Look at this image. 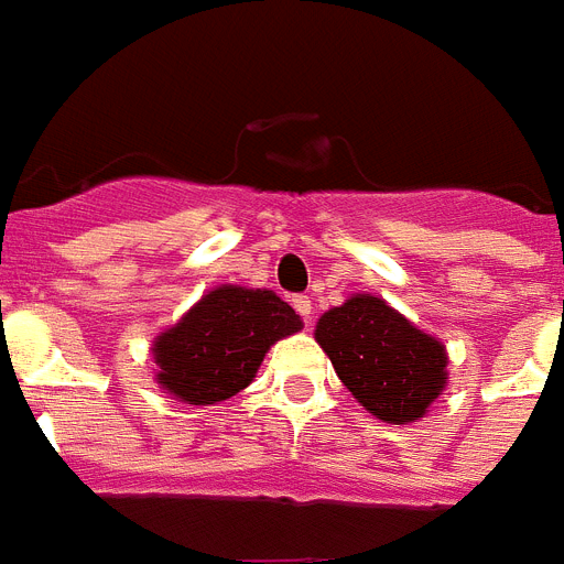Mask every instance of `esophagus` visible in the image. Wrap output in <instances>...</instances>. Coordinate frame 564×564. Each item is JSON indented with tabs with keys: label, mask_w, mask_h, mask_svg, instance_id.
<instances>
[{
	"label": "esophagus",
	"mask_w": 564,
	"mask_h": 564,
	"mask_svg": "<svg viewBox=\"0 0 564 564\" xmlns=\"http://www.w3.org/2000/svg\"><path fill=\"white\" fill-rule=\"evenodd\" d=\"M292 306H295V312L301 315V318L310 324V315H312V301L306 295H295L292 297Z\"/></svg>",
	"instance_id": "1"
}]
</instances>
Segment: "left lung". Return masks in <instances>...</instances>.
<instances>
[{
    "instance_id": "8db88e82",
    "label": "left lung",
    "mask_w": 564,
    "mask_h": 564,
    "mask_svg": "<svg viewBox=\"0 0 564 564\" xmlns=\"http://www.w3.org/2000/svg\"><path fill=\"white\" fill-rule=\"evenodd\" d=\"M315 338L335 372L376 419L404 424L427 413L444 390L447 355L372 295H355L318 321Z\"/></svg>"
}]
</instances>
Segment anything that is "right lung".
<instances>
[{"label":"right lung","instance_id":"obj_1","mask_svg":"<svg viewBox=\"0 0 564 564\" xmlns=\"http://www.w3.org/2000/svg\"><path fill=\"white\" fill-rule=\"evenodd\" d=\"M301 318L269 290L220 286L154 340L158 381L188 404H217L249 387L267 349Z\"/></svg>","mask_w":564,"mask_h":564}]
</instances>
